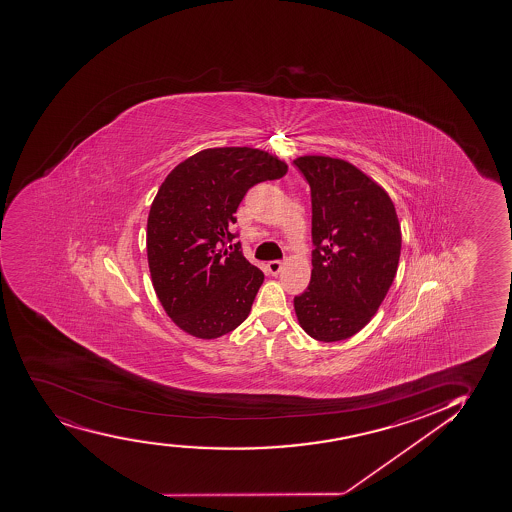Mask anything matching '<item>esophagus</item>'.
I'll use <instances>...</instances> for the list:
<instances>
[{
  "label": "esophagus",
  "instance_id": "1",
  "mask_svg": "<svg viewBox=\"0 0 512 512\" xmlns=\"http://www.w3.org/2000/svg\"><path fill=\"white\" fill-rule=\"evenodd\" d=\"M266 270H268V273H271V275H278L280 271H282V261H268L266 263Z\"/></svg>",
  "mask_w": 512,
  "mask_h": 512
}]
</instances>
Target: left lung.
Instances as JSON below:
<instances>
[{
	"label": "left lung",
	"instance_id": "1",
	"mask_svg": "<svg viewBox=\"0 0 512 512\" xmlns=\"http://www.w3.org/2000/svg\"><path fill=\"white\" fill-rule=\"evenodd\" d=\"M294 165L311 186L312 273L294 297L314 340H347L371 321L398 270L401 229L388 193L355 165L306 155Z\"/></svg>",
	"mask_w": 512,
	"mask_h": 512
}]
</instances>
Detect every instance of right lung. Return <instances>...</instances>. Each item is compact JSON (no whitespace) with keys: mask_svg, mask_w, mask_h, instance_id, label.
I'll return each mask as SVG.
<instances>
[{"mask_svg":"<svg viewBox=\"0 0 512 512\" xmlns=\"http://www.w3.org/2000/svg\"><path fill=\"white\" fill-rule=\"evenodd\" d=\"M287 171L258 148L224 147L194 153L165 177L148 213V268L167 316L189 335L213 340L249 316L265 275L241 242L225 246L247 191Z\"/></svg>","mask_w":512,"mask_h":512,"instance_id":"add662e5","label":"right lung"}]
</instances>
